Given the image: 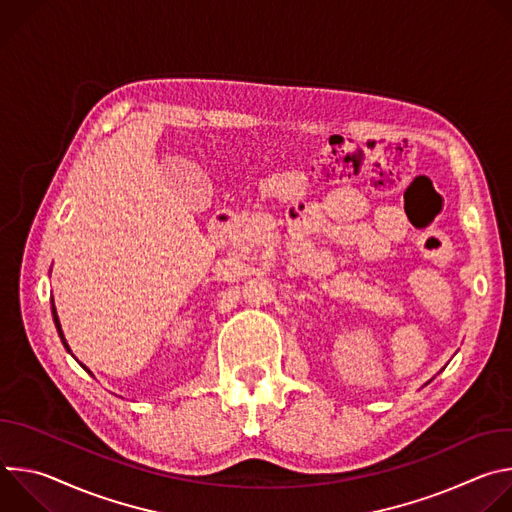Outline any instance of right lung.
Masks as SVG:
<instances>
[{
	"label": "right lung",
	"instance_id": "obj_1",
	"mask_svg": "<svg viewBox=\"0 0 512 512\" xmlns=\"http://www.w3.org/2000/svg\"><path fill=\"white\" fill-rule=\"evenodd\" d=\"M52 316H54V324H56V328H58L60 340H62V344L68 348V344H66V340H64V334H62V330H60V322H58V316H56V308H54V304H52ZM68 350H70V348H68Z\"/></svg>",
	"mask_w": 512,
	"mask_h": 512
}]
</instances>
